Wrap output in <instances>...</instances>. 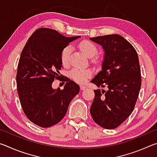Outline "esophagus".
I'll return each instance as SVG.
<instances>
[{"instance_id":"esophagus-1","label":"esophagus","mask_w":157,"mask_h":157,"mask_svg":"<svg viewBox=\"0 0 157 157\" xmlns=\"http://www.w3.org/2000/svg\"><path fill=\"white\" fill-rule=\"evenodd\" d=\"M86 89V86H84V85H81L80 86V90H82V91H84V90H85Z\"/></svg>"}]
</instances>
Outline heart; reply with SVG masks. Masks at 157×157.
<instances>
[{
    "instance_id": "1",
    "label": "heart",
    "mask_w": 157,
    "mask_h": 157,
    "mask_svg": "<svg viewBox=\"0 0 157 157\" xmlns=\"http://www.w3.org/2000/svg\"><path fill=\"white\" fill-rule=\"evenodd\" d=\"M79 50L89 57L95 56L98 52V48L95 45L92 41L88 40H84L78 44ZM71 52V48L70 46H66L61 52V61L63 66H67L69 63V58H70ZM92 75V72L90 69H81L78 68H73L70 72V76L74 81L79 83H84L86 79L89 78Z\"/></svg>"
}]
</instances>
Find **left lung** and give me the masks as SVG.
<instances>
[{
	"mask_svg": "<svg viewBox=\"0 0 157 157\" xmlns=\"http://www.w3.org/2000/svg\"><path fill=\"white\" fill-rule=\"evenodd\" d=\"M105 51L102 71L91 82L105 90H94L90 109L93 120L105 129H114L131 115L141 86L139 60L132 45L118 34L90 38Z\"/></svg>",
	"mask_w": 157,
	"mask_h": 157,
	"instance_id": "obj_1",
	"label": "left lung"
}]
</instances>
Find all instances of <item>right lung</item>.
I'll list each match as a JSON object with an SVG mask.
<instances>
[{
    "label": "right lung",
    "instance_id": "add662e5",
    "mask_svg": "<svg viewBox=\"0 0 157 157\" xmlns=\"http://www.w3.org/2000/svg\"><path fill=\"white\" fill-rule=\"evenodd\" d=\"M80 36L66 37L57 30L37 29L28 39L18 63L17 86L21 107L32 123L41 127L55 125L62 120L79 86L70 79L62 90L53 89L61 78V52Z\"/></svg>",
    "mask_w": 157,
    "mask_h": 157
}]
</instances>
